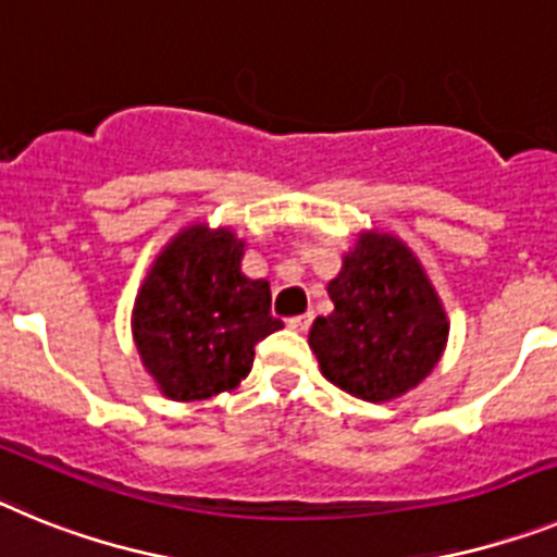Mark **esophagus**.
<instances>
[{"label":"esophagus","instance_id":"1","mask_svg":"<svg viewBox=\"0 0 557 557\" xmlns=\"http://www.w3.org/2000/svg\"><path fill=\"white\" fill-rule=\"evenodd\" d=\"M311 322H313V313H299V317L288 319V327L297 333H306L308 327H311Z\"/></svg>","mask_w":557,"mask_h":557}]
</instances>
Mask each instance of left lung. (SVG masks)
<instances>
[{
  "label": "left lung",
  "mask_w": 557,
  "mask_h": 557,
  "mask_svg": "<svg viewBox=\"0 0 557 557\" xmlns=\"http://www.w3.org/2000/svg\"><path fill=\"white\" fill-rule=\"evenodd\" d=\"M327 294L308 345L325 379L361 400H393L434 370L448 338L446 311L423 269L393 235H361Z\"/></svg>",
  "instance_id": "obj_1"
}]
</instances>
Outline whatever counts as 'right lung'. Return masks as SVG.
Listing matches in <instances>:
<instances>
[{
	"mask_svg": "<svg viewBox=\"0 0 557 557\" xmlns=\"http://www.w3.org/2000/svg\"><path fill=\"white\" fill-rule=\"evenodd\" d=\"M232 232L190 226L162 251L134 302V342L168 398L201 400L246 379L255 345L283 322L272 288L240 272Z\"/></svg>",
	"mask_w": 557,
	"mask_h": 557,
	"instance_id": "obj_1",
	"label": "right lung"
}]
</instances>
